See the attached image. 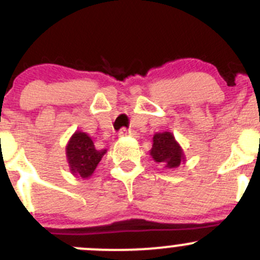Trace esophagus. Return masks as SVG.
I'll list each match as a JSON object with an SVG mask.
<instances>
[{
  "label": "esophagus",
  "instance_id": "1",
  "mask_svg": "<svg viewBox=\"0 0 260 260\" xmlns=\"http://www.w3.org/2000/svg\"><path fill=\"white\" fill-rule=\"evenodd\" d=\"M131 133H133V131L129 130V129H121L119 131V135L120 136H126V135H131Z\"/></svg>",
  "mask_w": 260,
  "mask_h": 260
}]
</instances>
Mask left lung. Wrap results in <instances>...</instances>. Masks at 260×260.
Segmentation results:
<instances>
[{"instance_id":"obj_1","label":"left lung","mask_w":260,"mask_h":260,"mask_svg":"<svg viewBox=\"0 0 260 260\" xmlns=\"http://www.w3.org/2000/svg\"><path fill=\"white\" fill-rule=\"evenodd\" d=\"M150 155L156 162L164 164L168 169H175L185 161L184 152L171 133H156L152 138Z\"/></svg>"}]
</instances>
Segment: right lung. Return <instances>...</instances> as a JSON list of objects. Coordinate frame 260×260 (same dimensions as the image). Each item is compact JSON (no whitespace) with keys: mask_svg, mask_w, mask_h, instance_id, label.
<instances>
[{"mask_svg":"<svg viewBox=\"0 0 260 260\" xmlns=\"http://www.w3.org/2000/svg\"><path fill=\"white\" fill-rule=\"evenodd\" d=\"M106 150H96L92 139L86 133L76 131L66 146V157L71 173L79 178L92 175Z\"/></svg>","mask_w":260,"mask_h":260,"instance_id":"obj_1","label":"right lung"}]
</instances>
